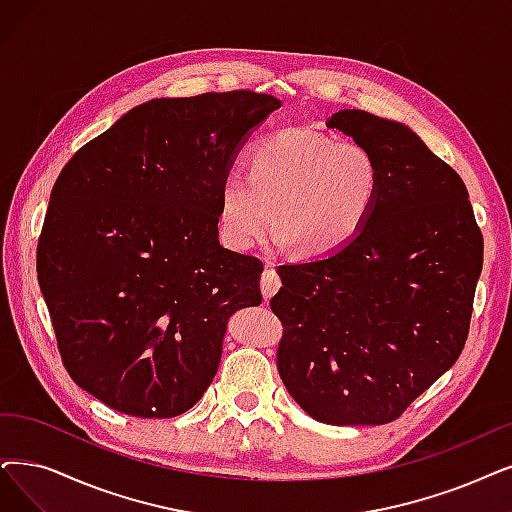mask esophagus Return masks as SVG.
<instances>
[{"label": "esophagus", "instance_id": "esophagus-1", "mask_svg": "<svg viewBox=\"0 0 512 512\" xmlns=\"http://www.w3.org/2000/svg\"><path fill=\"white\" fill-rule=\"evenodd\" d=\"M279 288H281L279 273L273 269L271 262H267V267H264V273L260 279V290H262L264 300H271Z\"/></svg>", "mask_w": 512, "mask_h": 512}]
</instances>
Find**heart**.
I'll return each instance as SVG.
<instances>
[{
    "instance_id": "b5f03b06",
    "label": "heart",
    "mask_w": 512,
    "mask_h": 512,
    "mask_svg": "<svg viewBox=\"0 0 512 512\" xmlns=\"http://www.w3.org/2000/svg\"><path fill=\"white\" fill-rule=\"evenodd\" d=\"M380 187V163L361 142L309 128L279 130L250 149L248 170L222 174L220 233L245 252L271 220L275 245H296L306 258L332 256L363 231Z\"/></svg>"
}]
</instances>
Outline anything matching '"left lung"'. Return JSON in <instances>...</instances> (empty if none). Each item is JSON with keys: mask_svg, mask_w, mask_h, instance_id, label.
I'll use <instances>...</instances> for the list:
<instances>
[{"mask_svg": "<svg viewBox=\"0 0 512 512\" xmlns=\"http://www.w3.org/2000/svg\"><path fill=\"white\" fill-rule=\"evenodd\" d=\"M370 149L376 208L340 252L279 267L277 370L311 418L386 424L460 357L483 267L462 178L393 119L344 109L325 121Z\"/></svg>", "mask_w": 512, "mask_h": 512, "instance_id": "1", "label": "left lung"}]
</instances>
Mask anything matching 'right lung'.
I'll return each mask as SVG.
<instances>
[{"label":"right lung","mask_w":512,"mask_h":512,"mask_svg":"<svg viewBox=\"0 0 512 512\" xmlns=\"http://www.w3.org/2000/svg\"><path fill=\"white\" fill-rule=\"evenodd\" d=\"M279 107L248 90L153 98L56 178L39 288L69 376L113 410H191L218 372L229 317L262 302L260 260L218 241V189Z\"/></svg>","instance_id":"1"}]
</instances>
